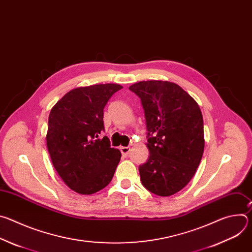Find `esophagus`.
I'll list each match as a JSON object with an SVG mask.
<instances>
[{
  "mask_svg": "<svg viewBox=\"0 0 252 252\" xmlns=\"http://www.w3.org/2000/svg\"><path fill=\"white\" fill-rule=\"evenodd\" d=\"M121 152H122V155L123 156H127L128 154H129V152H130V148H128V147H121Z\"/></svg>",
  "mask_w": 252,
  "mask_h": 252,
  "instance_id": "34e87169",
  "label": "esophagus"
}]
</instances>
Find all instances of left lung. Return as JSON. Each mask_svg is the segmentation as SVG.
Listing matches in <instances>:
<instances>
[{
  "label": "left lung",
  "instance_id": "left-lung-1",
  "mask_svg": "<svg viewBox=\"0 0 252 252\" xmlns=\"http://www.w3.org/2000/svg\"><path fill=\"white\" fill-rule=\"evenodd\" d=\"M128 89L141 100L148 129L150 158L138 168L140 182L157 195H172L190 182L201 160V111L197 102L174 83L147 81Z\"/></svg>",
  "mask_w": 252,
  "mask_h": 252
}]
</instances>
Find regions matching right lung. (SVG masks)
<instances>
[{
  "label": "right lung",
  "mask_w": 252,
  "mask_h": 252,
  "mask_svg": "<svg viewBox=\"0 0 252 252\" xmlns=\"http://www.w3.org/2000/svg\"><path fill=\"white\" fill-rule=\"evenodd\" d=\"M123 89L118 84L81 87L66 93L51 110L47 147L63 183L80 194H93L111 183L122 154L111 148L103 107Z\"/></svg>",
  "instance_id": "obj_1"
}]
</instances>
